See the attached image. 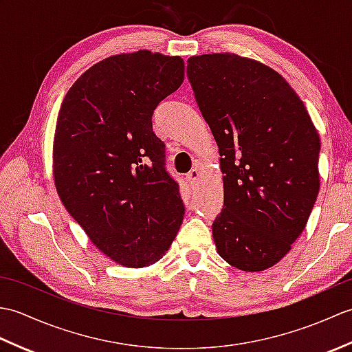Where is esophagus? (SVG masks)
<instances>
[{"instance_id": "1", "label": "esophagus", "mask_w": 352, "mask_h": 352, "mask_svg": "<svg viewBox=\"0 0 352 352\" xmlns=\"http://www.w3.org/2000/svg\"><path fill=\"white\" fill-rule=\"evenodd\" d=\"M186 178H188V182H189L190 186H195L199 182V178H201L199 169L198 168H193L190 172H188V175H186Z\"/></svg>"}]
</instances>
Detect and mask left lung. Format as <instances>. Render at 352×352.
<instances>
[{
  "label": "left lung",
  "instance_id": "left-lung-1",
  "mask_svg": "<svg viewBox=\"0 0 352 352\" xmlns=\"http://www.w3.org/2000/svg\"><path fill=\"white\" fill-rule=\"evenodd\" d=\"M188 77L219 146L216 250L241 271H265L307 226L320 188L319 133L286 78L254 58L192 56Z\"/></svg>",
  "mask_w": 352,
  "mask_h": 352
}]
</instances>
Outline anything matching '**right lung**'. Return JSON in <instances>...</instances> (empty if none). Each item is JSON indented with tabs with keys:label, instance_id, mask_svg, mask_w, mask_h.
Returning a JSON list of instances; mask_svg holds the SVG:
<instances>
[{
	"label": "right lung",
	"instance_id": "add662e5",
	"mask_svg": "<svg viewBox=\"0 0 352 352\" xmlns=\"http://www.w3.org/2000/svg\"><path fill=\"white\" fill-rule=\"evenodd\" d=\"M184 80V60L149 50L102 58L62 101L52 175L66 210L104 256L125 267L159 261L184 214L153 131L157 104Z\"/></svg>",
	"mask_w": 352,
	"mask_h": 352
}]
</instances>
